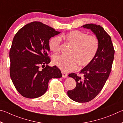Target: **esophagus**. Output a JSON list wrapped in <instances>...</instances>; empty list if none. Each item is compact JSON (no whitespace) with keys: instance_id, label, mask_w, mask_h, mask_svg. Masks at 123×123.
<instances>
[{"instance_id":"1","label":"esophagus","mask_w":123,"mask_h":123,"mask_svg":"<svg viewBox=\"0 0 123 123\" xmlns=\"http://www.w3.org/2000/svg\"><path fill=\"white\" fill-rule=\"evenodd\" d=\"M62 77H63V78H66V77H68V74H66V73L64 72H62Z\"/></svg>"}]
</instances>
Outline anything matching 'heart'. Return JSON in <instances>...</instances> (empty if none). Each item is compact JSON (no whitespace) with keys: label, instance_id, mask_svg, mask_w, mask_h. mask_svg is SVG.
<instances>
[{"label":"heart","instance_id":"heart-1","mask_svg":"<svg viewBox=\"0 0 123 123\" xmlns=\"http://www.w3.org/2000/svg\"><path fill=\"white\" fill-rule=\"evenodd\" d=\"M64 40L71 46L68 57L58 55L52 58V63L64 72L77 69L79 64L86 66L92 61L98 51V39L93 36L79 31H72L62 36ZM60 38L54 37L49 40V47L55 53L59 52Z\"/></svg>","mask_w":123,"mask_h":123}]
</instances>
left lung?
I'll return each mask as SVG.
<instances>
[{"label": "left lung", "instance_id": "obj_1", "mask_svg": "<svg viewBox=\"0 0 123 123\" xmlns=\"http://www.w3.org/2000/svg\"><path fill=\"white\" fill-rule=\"evenodd\" d=\"M95 34L99 41L98 51L90 64L80 70L83 77L71 74L76 81V87L68 91L69 98L75 102L86 103L93 99L102 90L111 72L115 49L111 38L100 25L88 24L83 25Z\"/></svg>", "mask_w": 123, "mask_h": 123}]
</instances>
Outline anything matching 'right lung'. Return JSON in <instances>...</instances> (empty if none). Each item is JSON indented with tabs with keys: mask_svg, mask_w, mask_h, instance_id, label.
Returning <instances> with one entry per match:
<instances>
[{
	"mask_svg": "<svg viewBox=\"0 0 123 123\" xmlns=\"http://www.w3.org/2000/svg\"><path fill=\"white\" fill-rule=\"evenodd\" d=\"M60 33L34 21L25 25L14 36L10 51V77L22 96L39 97L46 92L51 79L62 77L57 66L48 65L51 60L47 55L49 40Z\"/></svg>",
	"mask_w": 123,
	"mask_h": 123,
	"instance_id": "add662e5",
	"label": "right lung"
}]
</instances>
